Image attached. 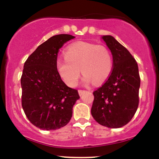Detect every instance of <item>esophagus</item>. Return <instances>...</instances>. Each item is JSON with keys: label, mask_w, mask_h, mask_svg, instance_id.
Wrapping results in <instances>:
<instances>
[{"label": "esophagus", "mask_w": 159, "mask_h": 159, "mask_svg": "<svg viewBox=\"0 0 159 159\" xmlns=\"http://www.w3.org/2000/svg\"><path fill=\"white\" fill-rule=\"evenodd\" d=\"M86 91L85 90H78V93H79V96H82L84 93H85Z\"/></svg>", "instance_id": "34e87169"}]
</instances>
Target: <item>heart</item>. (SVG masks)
<instances>
[{"label":"heart","instance_id":"1","mask_svg":"<svg viewBox=\"0 0 159 159\" xmlns=\"http://www.w3.org/2000/svg\"><path fill=\"white\" fill-rule=\"evenodd\" d=\"M56 69L63 81L69 87L77 84L81 70L84 75V83L90 84L93 81L98 84L106 81L110 76L112 58L105 47L77 42L67 47L65 57L57 58Z\"/></svg>","mask_w":159,"mask_h":159}]
</instances>
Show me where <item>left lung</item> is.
<instances>
[{
  "label": "left lung",
  "instance_id": "left-lung-1",
  "mask_svg": "<svg viewBox=\"0 0 159 159\" xmlns=\"http://www.w3.org/2000/svg\"><path fill=\"white\" fill-rule=\"evenodd\" d=\"M102 39L112 54L113 69L107 81L93 92L91 114L100 125L117 129L126 125L138 109L139 71L130 52L114 37Z\"/></svg>",
  "mask_w": 159,
  "mask_h": 159
}]
</instances>
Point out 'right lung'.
<instances>
[{
	"label": "right lung",
	"mask_w": 159,
	"mask_h": 159,
	"mask_svg": "<svg viewBox=\"0 0 159 159\" xmlns=\"http://www.w3.org/2000/svg\"><path fill=\"white\" fill-rule=\"evenodd\" d=\"M75 36H53L28 57L24 65L21 85V105L27 119L43 130L65 126L72 116V108L80 96L67 87L56 69L59 49Z\"/></svg>",
	"instance_id": "1"
}]
</instances>
